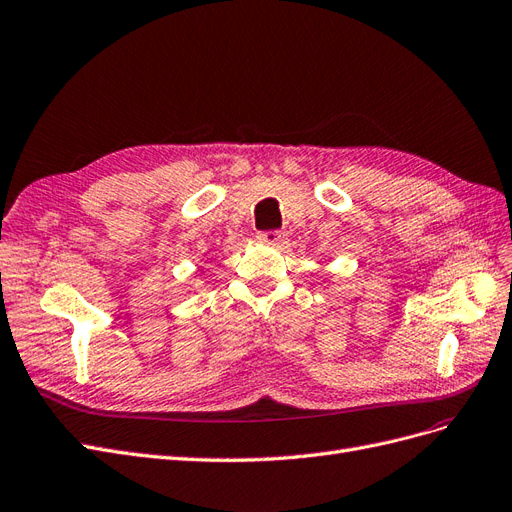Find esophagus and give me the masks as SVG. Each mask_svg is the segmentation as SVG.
<instances>
[{
  "label": "esophagus",
  "instance_id": "esophagus-1",
  "mask_svg": "<svg viewBox=\"0 0 512 512\" xmlns=\"http://www.w3.org/2000/svg\"><path fill=\"white\" fill-rule=\"evenodd\" d=\"M257 238H259L261 242H268V244H280V242H283L285 236L280 234V232H276V229H270V232H259Z\"/></svg>",
  "mask_w": 512,
  "mask_h": 512
}]
</instances>
